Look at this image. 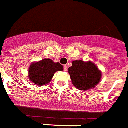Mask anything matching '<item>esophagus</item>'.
Wrapping results in <instances>:
<instances>
[{
  "instance_id": "34e87169",
  "label": "esophagus",
  "mask_w": 128,
  "mask_h": 128,
  "mask_svg": "<svg viewBox=\"0 0 128 128\" xmlns=\"http://www.w3.org/2000/svg\"><path fill=\"white\" fill-rule=\"evenodd\" d=\"M67 70H68V67H67V66H64V72H66V71H67Z\"/></svg>"
}]
</instances>
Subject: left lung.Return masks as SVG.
Segmentation results:
<instances>
[{"instance_id":"1","label":"left lung","mask_w":128,"mask_h":128,"mask_svg":"<svg viewBox=\"0 0 128 128\" xmlns=\"http://www.w3.org/2000/svg\"><path fill=\"white\" fill-rule=\"evenodd\" d=\"M73 85L80 90H87L94 88L99 83L102 74L97 66L91 62L82 60L72 62V66L68 68Z\"/></svg>"}]
</instances>
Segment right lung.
<instances>
[{"label": "right lung", "instance_id": "1", "mask_svg": "<svg viewBox=\"0 0 128 128\" xmlns=\"http://www.w3.org/2000/svg\"><path fill=\"white\" fill-rule=\"evenodd\" d=\"M63 66L59 63H54L50 59H43L33 63L29 68V78L31 82L38 86L45 85L51 81L54 73L62 71Z\"/></svg>", "mask_w": 128, "mask_h": 128}]
</instances>
